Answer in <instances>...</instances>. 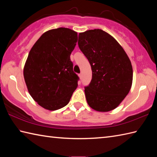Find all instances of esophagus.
Here are the masks:
<instances>
[{"label":"esophagus","instance_id":"esophagus-1","mask_svg":"<svg viewBox=\"0 0 157 157\" xmlns=\"http://www.w3.org/2000/svg\"><path fill=\"white\" fill-rule=\"evenodd\" d=\"M79 78H80V79L82 78V73H79Z\"/></svg>","mask_w":157,"mask_h":157}]
</instances>
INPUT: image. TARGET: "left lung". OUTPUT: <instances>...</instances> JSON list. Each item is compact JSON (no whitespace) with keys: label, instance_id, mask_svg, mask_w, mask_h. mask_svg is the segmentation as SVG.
<instances>
[{"label":"left lung","instance_id":"1","mask_svg":"<svg viewBox=\"0 0 157 157\" xmlns=\"http://www.w3.org/2000/svg\"><path fill=\"white\" fill-rule=\"evenodd\" d=\"M78 46L91 65L92 76L85 86L86 101L97 111L117 107L132 87L131 61L117 41L100 29L79 33Z\"/></svg>","mask_w":157,"mask_h":157}]
</instances>
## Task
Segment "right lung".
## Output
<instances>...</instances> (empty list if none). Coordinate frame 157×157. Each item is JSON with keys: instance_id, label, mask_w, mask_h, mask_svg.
Segmentation results:
<instances>
[{"instance_id": "add662e5", "label": "right lung", "mask_w": 157, "mask_h": 157, "mask_svg": "<svg viewBox=\"0 0 157 157\" xmlns=\"http://www.w3.org/2000/svg\"><path fill=\"white\" fill-rule=\"evenodd\" d=\"M77 42V32L59 28L44 33L29 51L23 76L29 94L43 108L64 107L78 87L70 59Z\"/></svg>"}]
</instances>
